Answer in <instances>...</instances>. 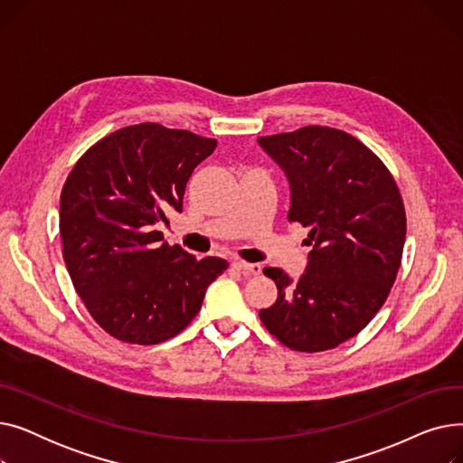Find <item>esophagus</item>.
<instances>
[{
    "mask_svg": "<svg viewBox=\"0 0 463 463\" xmlns=\"http://www.w3.org/2000/svg\"><path fill=\"white\" fill-rule=\"evenodd\" d=\"M232 264H234V269H238L241 274H246V276H257V274H260V270H262V266L257 264V262L234 260Z\"/></svg>",
    "mask_w": 463,
    "mask_h": 463,
    "instance_id": "esophagus-1",
    "label": "esophagus"
}]
</instances>
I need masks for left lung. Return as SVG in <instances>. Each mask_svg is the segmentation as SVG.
<instances>
[{"instance_id":"obj_1","label":"left lung","mask_w":463,"mask_h":463,"mask_svg":"<svg viewBox=\"0 0 463 463\" xmlns=\"http://www.w3.org/2000/svg\"><path fill=\"white\" fill-rule=\"evenodd\" d=\"M259 144L287 173V219L309 229L313 246L298 281L262 270L278 298L259 317L288 349H334L368 326L396 281L407 232L402 193L386 165L345 131L306 126Z\"/></svg>"}]
</instances>
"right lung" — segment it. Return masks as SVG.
<instances>
[{
	"label": "right lung",
	"mask_w": 463,
	"mask_h": 463,
	"mask_svg": "<svg viewBox=\"0 0 463 463\" xmlns=\"http://www.w3.org/2000/svg\"><path fill=\"white\" fill-rule=\"evenodd\" d=\"M215 146L146 121L90 146L61 187L67 272L93 321L119 342L156 345L178 335L229 269L219 257L168 246L156 231L170 210L182 212L187 180Z\"/></svg>",
	"instance_id": "1"
}]
</instances>
